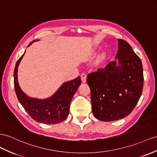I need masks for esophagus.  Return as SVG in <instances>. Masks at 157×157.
I'll list each match as a JSON object with an SVG mask.
<instances>
[{"instance_id": "esophagus-1", "label": "esophagus", "mask_w": 157, "mask_h": 157, "mask_svg": "<svg viewBox=\"0 0 157 157\" xmlns=\"http://www.w3.org/2000/svg\"><path fill=\"white\" fill-rule=\"evenodd\" d=\"M86 75L85 73H82L81 75H80V77H81V80L82 82H86Z\"/></svg>"}]
</instances>
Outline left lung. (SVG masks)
<instances>
[{
  "instance_id": "obj_1",
  "label": "left lung",
  "mask_w": 157,
  "mask_h": 157,
  "mask_svg": "<svg viewBox=\"0 0 157 157\" xmlns=\"http://www.w3.org/2000/svg\"><path fill=\"white\" fill-rule=\"evenodd\" d=\"M116 59L104 68L88 74L94 116L104 121L122 119L133 111L143 88L141 60L131 45L119 39Z\"/></svg>"
}]
</instances>
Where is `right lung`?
Wrapping results in <instances>:
<instances>
[{"instance_id":"obj_1","label":"right lung","mask_w":157,"mask_h":157,"mask_svg":"<svg viewBox=\"0 0 157 157\" xmlns=\"http://www.w3.org/2000/svg\"><path fill=\"white\" fill-rule=\"evenodd\" d=\"M24 55L17 61L14 71L15 92L20 103L32 119L37 122L55 124L64 121L69 115L71 100L81 84V79L78 77L65 82L49 98L41 100L29 98L20 89L17 77L18 67Z\"/></svg>"}]
</instances>
